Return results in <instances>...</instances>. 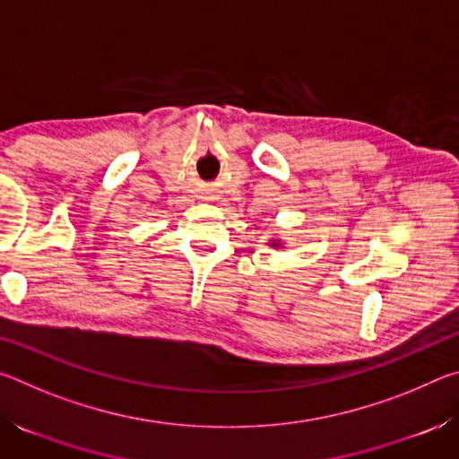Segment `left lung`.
Listing matches in <instances>:
<instances>
[{
  "mask_svg": "<svg viewBox=\"0 0 459 459\" xmlns=\"http://www.w3.org/2000/svg\"><path fill=\"white\" fill-rule=\"evenodd\" d=\"M271 245H273V247H279V245H277V243H271Z\"/></svg>",
  "mask_w": 459,
  "mask_h": 459,
  "instance_id": "8db88e82",
  "label": "left lung"
}]
</instances>
